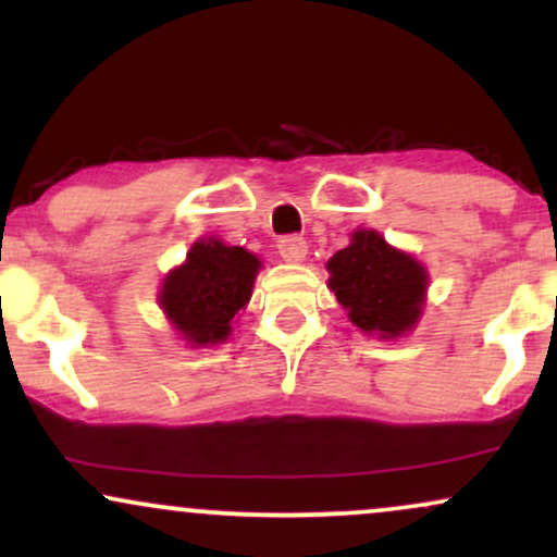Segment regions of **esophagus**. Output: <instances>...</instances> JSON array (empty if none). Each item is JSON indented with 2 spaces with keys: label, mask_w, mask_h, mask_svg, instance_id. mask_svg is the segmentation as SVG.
Segmentation results:
<instances>
[{
  "label": "esophagus",
  "mask_w": 557,
  "mask_h": 557,
  "mask_svg": "<svg viewBox=\"0 0 557 557\" xmlns=\"http://www.w3.org/2000/svg\"><path fill=\"white\" fill-rule=\"evenodd\" d=\"M280 248V257H283L287 264H298V261L306 259V253H309V246H306L304 238H298V235H287L277 243Z\"/></svg>",
  "instance_id": "1"
}]
</instances>
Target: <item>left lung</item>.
Returning <instances> with one entry per match:
<instances>
[{
    "label": "left lung",
    "instance_id": "obj_1",
    "mask_svg": "<svg viewBox=\"0 0 557 557\" xmlns=\"http://www.w3.org/2000/svg\"><path fill=\"white\" fill-rule=\"evenodd\" d=\"M327 287L363 335L398 341L424 314L430 272L376 230L350 233L348 246L327 261Z\"/></svg>",
    "mask_w": 557,
    "mask_h": 557
}]
</instances>
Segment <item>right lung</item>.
Masks as SVG:
<instances>
[{
    "label": "right lung",
    "mask_w": 557,
    "mask_h": 557,
    "mask_svg": "<svg viewBox=\"0 0 557 557\" xmlns=\"http://www.w3.org/2000/svg\"><path fill=\"white\" fill-rule=\"evenodd\" d=\"M261 270L257 253L227 246L216 235L198 238L183 264L164 274L159 309L190 348H212L233 335Z\"/></svg>",
    "instance_id": "add662e5"
}]
</instances>
